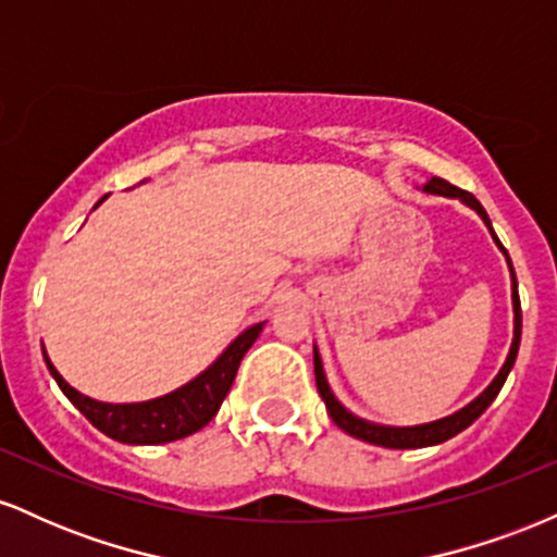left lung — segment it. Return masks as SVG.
<instances>
[{
	"label": "left lung",
	"mask_w": 557,
	"mask_h": 557,
	"mask_svg": "<svg viewBox=\"0 0 557 557\" xmlns=\"http://www.w3.org/2000/svg\"><path fill=\"white\" fill-rule=\"evenodd\" d=\"M424 194H432V196H445V198H458V201L466 203L469 209H474V212L482 216V222L487 225V230L492 233V240L497 243V248L505 253V261H508V270H510V298H513V343H510V350H508V359L500 367V372L495 374V380L490 382L487 387L482 389V393L476 395L474 400L469 403V406H463L461 411L450 413V417L445 419H437V421H430V424H417V426H387V424H374V421H367L361 417H356V413H350L348 408L343 406L341 400L335 398V393L330 389V382L327 376H324V367H322V359H319V350L314 345V374H317V389L319 395H322L324 406H327V413L330 419L335 421L337 426L345 434H350V437L356 440H363V443H372V445H380V447H395V450H411V447H430V445H440L445 443V440L456 437L458 432H463L466 426H471L474 421L482 417L484 411L490 408V403L497 398V393H500V387L505 385V380H508L510 369H513L516 363V356H519V343H521V300H519V283H516V272H513V264H510L508 259V251L503 248V243L497 240L495 230H492V222L487 212H484L482 203L476 201L474 196L469 194V190H461L456 188V185H450L443 177H432V181L424 183Z\"/></svg>",
	"instance_id": "8db88e82"
}]
</instances>
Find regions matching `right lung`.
<instances>
[{
    "label": "right lung",
    "mask_w": 557,
    "mask_h": 557,
    "mask_svg": "<svg viewBox=\"0 0 557 557\" xmlns=\"http://www.w3.org/2000/svg\"><path fill=\"white\" fill-rule=\"evenodd\" d=\"M261 330H264V322L251 324L222 350V356L212 367H207L194 380L162 395V398L144 403H101L88 398V395L67 385L65 376L57 372L54 363L49 361L47 350H41L49 374L54 376V382L67 395V400L91 421L96 430L125 445H162L188 437V434L198 432L216 417L222 400L233 387L243 356L257 341Z\"/></svg>",
    "instance_id": "add662e5"
}]
</instances>
